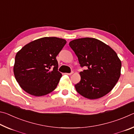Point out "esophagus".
Returning a JSON list of instances; mask_svg holds the SVG:
<instances>
[{
  "label": "esophagus",
  "mask_w": 134,
  "mask_h": 134,
  "mask_svg": "<svg viewBox=\"0 0 134 134\" xmlns=\"http://www.w3.org/2000/svg\"><path fill=\"white\" fill-rule=\"evenodd\" d=\"M73 73V71H72V72H70V73H65V74H67V75H69V76H70V75H71V74Z\"/></svg>",
  "instance_id": "esophagus-1"
}]
</instances>
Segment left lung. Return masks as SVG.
I'll use <instances>...</instances> for the list:
<instances>
[{
  "mask_svg": "<svg viewBox=\"0 0 134 134\" xmlns=\"http://www.w3.org/2000/svg\"><path fill=\"white\" fill-rule=\"evenodd\" d=\"M70 47L75 53L80 67L81 80L76 91L89 99H96L110 92L121 76V62L109 45L93 38L71 41Z\"/></svg>",
  "mask_w": 134,
  "mask_h": 134,
  "instance_id": "8db88e82",
  "label": "left lung"
}]
</instances>
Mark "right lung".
<instances>
[{"label": "right lung", "mask_w": 134, "mask_h": 134, "mask_svg": "<svg viewBox=\"0 0 134 134\" xmlns=\"http://www.w3.org/2000/svg\"><path fill=\"white\" fill-rule=\"evenodd\" d=\"M67 41L57 37H44L22 48L15 56L13 72L21 87L28 93L41 96L53 92L62 74L56 59Z\"/></svg>", "instance_id": "1"}]
</instances>
